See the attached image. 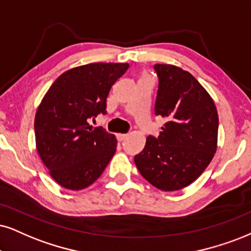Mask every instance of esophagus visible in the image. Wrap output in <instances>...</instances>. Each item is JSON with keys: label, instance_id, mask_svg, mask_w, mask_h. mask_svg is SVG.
I'll list each match as a JSON object with an SVG mask.
<instances>
[{"label": "esophagus", "instance_id": "obj_1", "mask_svg": "<svg viewBox=\"0 0 251 251\" xmlns=\"http://www.w3.org/2000/svg\"><path fill=\"white\" fill-rule=\"evenodd\" d=\"M126 136H128L126 134H117L116 137H117V140H119V141H123V140H126Z\"/></svg>", "mask_w": 251, "mask_h": 251}]
</instances>
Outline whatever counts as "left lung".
<instances>
[{
	"instance_id": "obj_1",
	"label": "left lung",
	"mask_w": 251,
	"mask_h": 251,
	"mask_svg": "<svg viewBox=\"0 0 251 251\" xmlns=\"http://www.w3.org/2000/svg\"><path fill=\"white\" fill-rule=\"evenodd\" d=\"M158 76L154 114L166 119L158 137L149 136L135 156L138 171L162 191L188 186L211 163L218 143L214 101L191 73L156 64Z\"/></svg>"
}]
</instances>
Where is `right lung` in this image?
<instances>
[{"label": "right lung", "instance_id": "add662e5", "mask_svg": "<svg viewBox=\"0 0 251 251\" xmlns=\"http://www.w3.org/2000/svg\"><path fill=\"white\" fill-rule=\"evenodd\" d=\"M128 64L94 63L61 74L40 102L35 117L40 158L60 186L88 187L106 169L116 151L115 135L89 121L107 114L111 86Z\"/></svg>", "mask_w": 251, "mask_h": 251}]
</instances>
